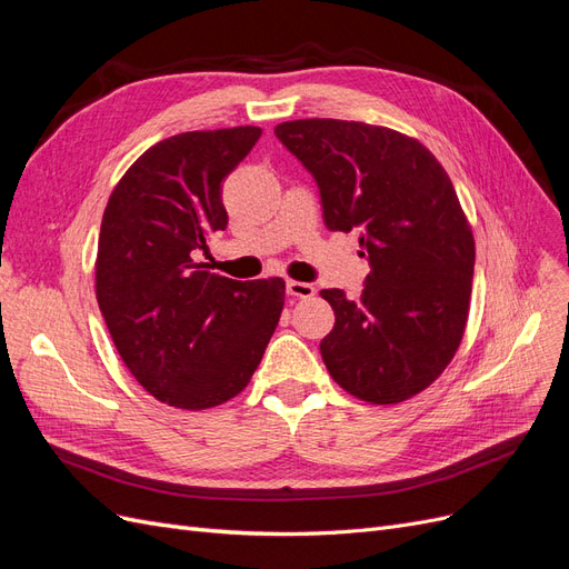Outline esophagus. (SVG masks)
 Instances as JSON below:
<instances>
[{"label": "esophagus", "instance_id": "34e87169", "mask_svg": "<svg viewBox=\"0 0 569 569\" xmlns=\"http://www.w3.org/2000/svg\"><path fill=\"white\" fill-rule=\"evenodd\" d=\"M287 295L297 299H311L316 295V287L311 282H299V280H287Z\"/></svg>", "mask_w": 569, "mask_h": 569}]
</instances>
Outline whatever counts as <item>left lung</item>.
I'll list each match as a JSON object with an SVG mask.
<instances>
[{
    "label": "left lung",
    "instance_id": "left-lung-1",
    "mask_svg": "<svg viewBox=\"0 0 569 569\" xmlns=\"http://www.w3.org/2000/svg\"><path fill=\"white\" fill-rule=\"evenodd\" d=\"M318 182L330 230H360L370 274L358 301L322 289L335 311L320 353L360 401L401 403L451 363L468 325L475 237L451 178L416 137L356 120L274 128Z\"/></svg>",
    "mask_w": 569,
    "mask_h": 569
}]
</instances>
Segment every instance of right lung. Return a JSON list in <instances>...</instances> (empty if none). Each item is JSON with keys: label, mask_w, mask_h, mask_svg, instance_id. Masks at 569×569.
<instances>
[{"label": "right lung", "mask_w": 569, "mask_h": 569, "mask_svg": "<svg viewBox=\"0 0 569 569\" xmlns=\"http://www.w3.org/2000/svg\"><path fill=\"white\" fill-rule=\"evenodd\" d=\"M261 128L180 132L118 180L101 218L97 303L126 368L153 399L182 410L226 403L266 353L284 280L239 282L201 263L228 228L222 180Z\"/></svg>", "instance_id": "right-lung-1"}]
</instances>
